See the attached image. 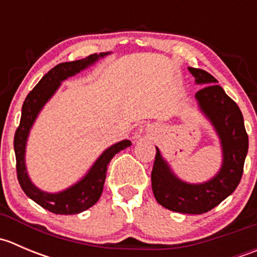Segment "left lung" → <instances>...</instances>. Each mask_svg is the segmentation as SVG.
<instances>
[{"instance_id":"left-lung-1","label":"left lung","mask_w":257,"mask_h":257,"mask_svg":"<svg viewBox=\"0 0 257 257\" xmlns=\"http://www.w3.org/2000/svg\"><path fill=\"white\" fill-rule=\"evenodd\" d=\"M189 71L196 83L204 84L195 98L221 139L222 168L208 183L191 185L179 180L170 172L157 149L152 188L157 201L164 208L184 214H203L219 205L239 185L248 149V137L239 105L217 84V80L204 69L189 67Z\"/></svg>"}]
</instances>
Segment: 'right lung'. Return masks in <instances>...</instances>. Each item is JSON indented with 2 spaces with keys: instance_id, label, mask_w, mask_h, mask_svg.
<instances>
[{
  "instance_id": "add662e5",
  "label": "right lung",
  "mask_w": 257,
  "mask_h": 257,
  "mask_svg": "<svg viewBox=\"0 0 257 257\" xmlns=\"http://www.w3.org/2000/svg\"><path fill=\"white\" fill-rule=\"evenodd\" d=\"M103 56H105V54H99V56L98 54H90V56L78 59V61L64 62V63L57 64L48 73H46L42 77V79L28 93L25 102H23L20 125L16 129L14 139L18 183H20L21 188H22V190L25 191L28 198H31L38 205H41L48 211L53 212V214H78V212L84 211V210L94 205L98 199L100 198V195H102L108 164H109V162L116 153L131 145L129 141H123L114 144L113 147L108 148L98 158V160L94 163L89 173L79 183H77L76 185L67 189V190L62 191V193H43L40 189L36 188L27 177V172H26L25 167L26 141H27L28 132H30L31 126H32L41 108L45 105V103L56 92L62 80L74 76L79 71L87 68L89 64L94 63L99 57Z\"/></svg>"
}]
</instances>
